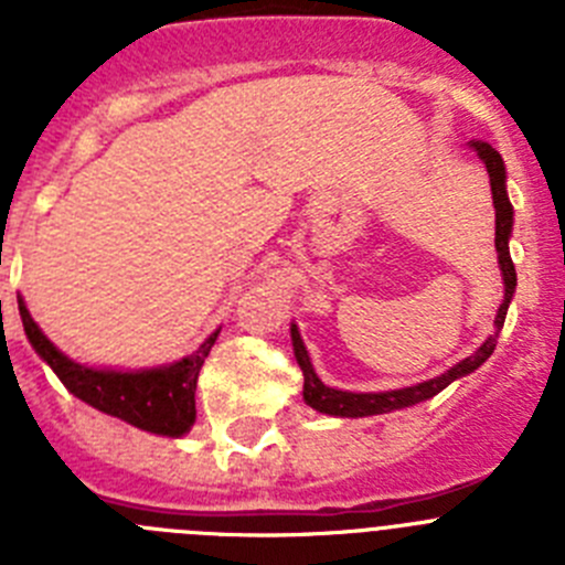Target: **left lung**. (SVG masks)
<instances>
[{"mask_svg": "<svg viewBox=\"0 0 565 565\" xmlns=\"http://www.w3.org/2000/svg\"><path fill=\"white\" fill-rule=\"evenodd\" d=\"M469 147L476 149L478 158L483 161L489 172V186H492V203H495V252H498V266H501L503 274V302L498 308L495 317V333H489L487 342L478 348L472 356L461 359L456 367H450L447 373L436 379H427L422 384H413V387H402V391H382V393H351V391H337V387H328L322 379L313 371L311 356L306 351V342L299 337L297 326H291V342H294V356H297L299 371L306 376V384H302V398H306L308 407H313L317 413H328V416L339 418H364V416H379V413H393L402 411V407H413L418 402H427L436 393H441L444 387L456 379L467 376V373L478 371L498 344V333H501L503 322H507V308L515 297L518 286V274L515 263L509 257V237H512V203L507 198V169H503V158L483 141H472Z\"/></svg>", "mask_w": 565, "mask_h": 565, "instance_id": "left-lung-1", "label": "left lung"}]
</instances>
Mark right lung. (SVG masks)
Wrapping results in <instances>:
<instances>
[{
	"label": "right lung",
	"instance_id": "right-lung-1",
	"mask_svg": "<svg viewBox=\"0 0 565 565\" xmlns=\"http://www.w3.org/2000/svg\"><path fill=\"white\" fill-rule=\"evenodd\" d=\"M19 317H22L24 333H28L33 351L53 367L64 387L76 398L87 402L89 407L121 418L138 430L154 433V436L181 438L192 430L194 413H198L194 411L198 376H201L203 362L221 331H214L198 351L172 364H163V367L107 371V367H87V364L64 356L33 322L24 299H19Z\"/></svg>",
	"mask_w": 565,
	"mask_h": 565
}]
</instances>
